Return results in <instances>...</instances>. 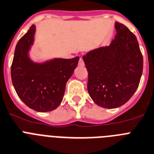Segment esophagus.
<instances>
[{
    "mask_svg": "<svg viewBox=\"0 0 154 154\" xmlns=\"http://www.w3.org/2000/svg\"><path fill=\"white\" fill-rule=\"evenodd\" d=\"M79 65H80V66H84V65H85V62H84V60H83L82 57L80 58V60H79Z\"/></svg>",
    "mask_w": 154,
    "mask_h": 154,
    "instance_id": "esophagus-1",
    "label": "esophagus"
}]
</instances>
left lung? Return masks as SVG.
<instances>
[{
	"label": "left lung",
	"mask_w": 154,
	"mask_h": 154,
	"mask_svg": "<svg viewBox=\"0 0 154 154\" xmlns=\"http://www.w3.org/2000/svg\"><path fill=\"white\" fill-rule=\"evenodd\" d=\"M115 39L83 57L88 72V91L94 103L116 109L130 99L140 85L143 60L136 37L116 22Z\"/></svg>",
	"instance_id": "8db88e82"
}]
</instances>
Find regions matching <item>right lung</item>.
Listing matches in <instances>:
<instances>
[{"label": "right lung", "mask_w": 154, "mask_h": 154, "mask_svg": "<svg viewBox=\"0 0 154 154\" xmlns=\"http://www.w3.org/2000/svg\"><path fill=\"white\" fill-rule=\"evenodd\" d=\"M35 26L32 25L16 45L11 76L15 91L30 109L40 112L56 109L62 102L66 84L78 64L79 57L54 59L37 63L29 57Z\"/></svg>", "instance_id": "right-lung-1"}]
</instances>
